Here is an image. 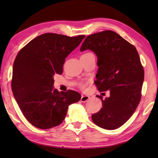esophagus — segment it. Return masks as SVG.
Segmentation results:
<instances>
[{
  "label": "esophagus",
  "instance_id": "obj_1",
  "mask_svg": "<svg viewBox=\"0 0 158 158\" xmlns=\"http://www.w3.org/2000/svg\"><path fill=\"white\" fill-rule=\"evenodd\" d=\"M89 98H90V97L88 96H83V95H82L81 98V101L82 102H85L88 101V100Z\"/></svg>",
  "mask_w": 158,
  "mask_h": 158
}]
</instances>
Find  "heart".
Listing matches in <instances>:
<instances>
[{
  "label": "heart",
  "mask_w": 158,
  "mask_h": 158,
  "mask_svg": "<svg viewBox=\"0 0 158 158\" xmlns=\"http://www.w3.org/2000/svg\"><path fill=\"white\" fill-rule=\"evenodd\" d=\"M82 86H83V87H84V85H82Z\"/></svg>",
  "instance_id": "b5f03b06"
}]
</instances>
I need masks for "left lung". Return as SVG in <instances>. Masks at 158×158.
Wrapping results in <instances>:
<instances>
[{
	"label": "left lung",
	"instance_id": "8db88e82",
	"mask_svg": "<svg viewBox=\"0 0 158 158\" xmlns=\"http://www.w3.org/2000/svg\"><path fill=\"white\" fill-rule=\"evenodd\" d=\"M89 49L98 58V70L95 84L100 92L110 91L102 99V108L93 114L96 125L106 130H115L132 115L141 98L144 70L135 47L115 32L105 31L89 35L80 51Z\"/></svg>",
	"mask_w": 158,
	"mask_h": 158
}]
</instances>
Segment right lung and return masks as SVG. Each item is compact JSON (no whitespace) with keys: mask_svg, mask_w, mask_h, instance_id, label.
I'll use <instances>...</instances> for the list:
<instances>
[{"mask_svg":"<svg viewBox=\"0 0 158 158\" xmlns=\"http://www.w3.org/2000/svg\"><path fill=\"white\" fill-rule=\"evenodd\" d=\"M85 37L45 33L32 39L18 53L13 67L12 92L32 125L40 129L60 125L69 106L81 99L77 92H60L54 89L53 75H61L65 58Z\"/></svg>","mask_w":158,"mask_h":158,"instance_id":"obj_1","label":"right lung"}]
</instances>
